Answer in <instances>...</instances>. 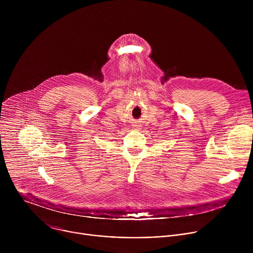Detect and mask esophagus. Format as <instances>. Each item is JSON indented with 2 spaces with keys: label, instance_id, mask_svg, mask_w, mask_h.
I'll return each mask as SVG.
<instances>
[{
  "label": "esophagus",
  "instance_id": "esophagus-1",
  "mask_svg": "<svg viewBox=\"0 0 253 253\" xmlns=\"http://www.w3.org/2000/svg\"><path fill=\"white\" fill-rule=\"evenodd\" d=\"M136 128H138V127H136Z\"/></svg>",
  "mask_w": 253,
  "mask_h": 253
}]
</instances>
